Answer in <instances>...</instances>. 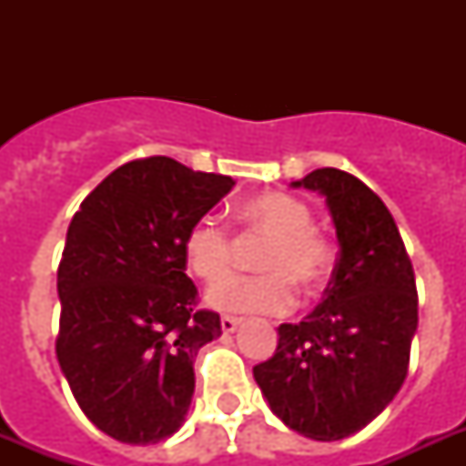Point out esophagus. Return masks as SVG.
I'll return each instance as SVG.
<instances>
[{
  "label": "esophagus",
  "instance_id": "obj_1",
  "mask_svg": "<svg viewBox=\"0 0 466 466\" xmlns=\"http://www.w3.org/2000/svg\"><path fill=\"white\" fill-rule=\"evenodd\" d=\"M239 324H241V319H237V317H222V319H219V326H222V331H225V333H234Z\"/></svg>",
  "mask_w": 466,
  "mask_h": 466
}]
</instances>
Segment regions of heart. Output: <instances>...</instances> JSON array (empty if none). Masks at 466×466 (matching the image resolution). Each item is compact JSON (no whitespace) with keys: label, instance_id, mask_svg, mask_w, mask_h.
<instances>
[{"label":"heart","instance_id":"heart-1","mask_svg":"<svg viewBox=\"0 0 466 466\" xmlns=\"http://www.w3.org/2000/svg\"><path fill=\"white\" fill-rule=\"evenodd\" d=\"M247 237L268 239L258 256L261 276L229 278L234 239L218 219H196L183 239V258L193 276L218 283L208 292V305L232 314H283L295 305V289L317 295L333 268V248L324 234L311 227L305 200L288 193H258L237 205Z\"/></svg>","mask_w":466,"mask_h":466}]
</instances>
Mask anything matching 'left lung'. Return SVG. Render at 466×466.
Here are the masks:
<instances>
[{
  "label": "left lung",
  "mask_w": 466,
  "mask_h": 466,
  "mask_svg": "<svg viewBox=\"0 0 466 466\" xmlns=\"http://www.w3.org/2000/svg\"><path fill=\"white\" fill-rule=\"evenodd\" d=\"M290 186L326 198L339 261L324 302L299 324L278 326L276 353L256 365L254 380L285 426L343 441L404 384L419 326L416 278L391 212L360 178L326 167Z\"/></svg>",
  "instance_id": "8db88e82"
}]
</instances>
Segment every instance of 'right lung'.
I'll list each match as a JSON object with an SVG mask.
<instances>
[{
    "label": "right lung",
    "instance_id": "right-lung-1",
    "mask_svg": "<svg viewBox=\"0 0 466 466\" xmlns=\"http://www.w3.org/2000/svg\"><path fill=\"white\" fill-rule=\"evenodd\" d=\"M168 157L108 174L69 222L57 268L62 375L86 419L127 445L174 435L196 390L198 350L222 336L196 309L183 239L232 190Z\"/></svg>",
    "mask_w": 466,
    "mask_h": 466
}]
</instances>
